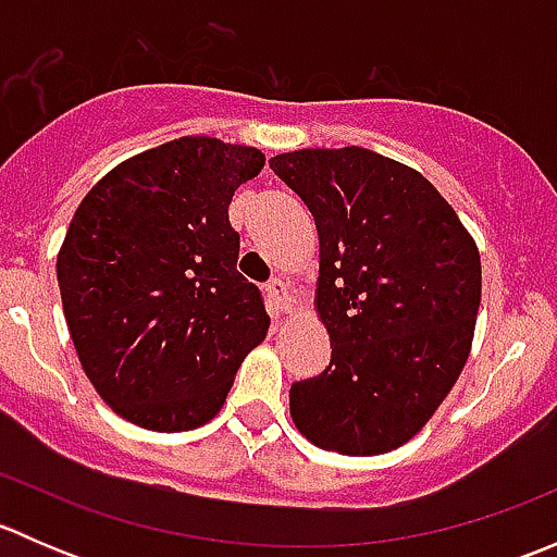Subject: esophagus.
I'll use <instances>...</instances> for the list:
<instances>
[{
  "label": "esophagus",
  "mask_w": 557,
  "mask_h": 557,
  "mask_svg": "<svg viewBox=\"0 0 557 557\" xmlns=\"http://www.w3.org/2000/svg\"><path fill=\"white\" fill-rule=\"evenodd\" d=\"M267 294H269V299L274 301V307H277L280 312L294 310V296H290L288 283H285L283 277H274L272 283L267 285Z\"/></svg>",
  "instance_id": "34e87169"
}]
</instances>
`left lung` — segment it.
<instances>
[{
	"label": "left lung",
	"mask_w": 557,
	"mask_h": 557,
	"mask_svg": "<svg viewBox=\"0 0 557 557\" xmlns=\"http://www.w3.org/2000/svg\"><path fill=\"white\" fill-rule=\"evenodd\" d=\"M310 207L323 374L290 385V418L320 450L407 445L466 367L482 296L480 250L418 170L367 148H305L269 161Z\"/></svg>",
	"instance_id": "left-lung-1"
}]
</instances>
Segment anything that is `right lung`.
<instances>
[{"mask_svg":"<svg viewBox=\"0 0 557 557\" xmlns=\"http://www.w3.org/2000/svg\"><path fill=\"white\" fill-rule=\"evenodd\" d=\"M263 161L247 145L180 137L121 161L72 215L55 258L72 345L104 404L139 429L210 423L267 336L228 223L234 190Z\"/></svg>","mask_w":557,"mask_h":557,"instance_id":"obj_1","label":"right lung"}]
</instances>
